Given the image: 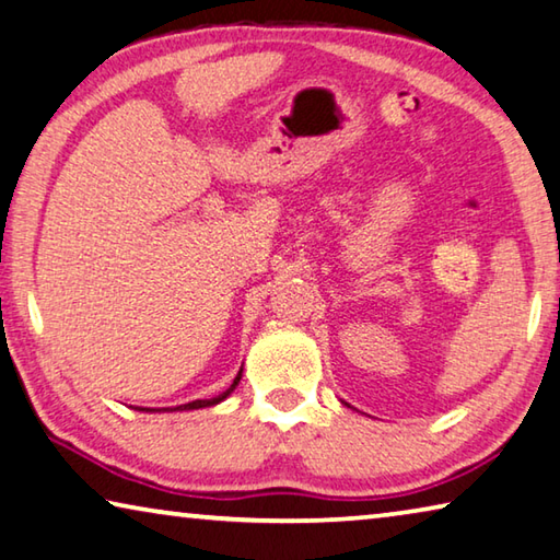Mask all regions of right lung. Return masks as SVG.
<instances>
[{
  "instance_id": "right-lung-1",
  "label": "right lung",
  "mask_w": 560,
  "mask_h": 560,
  "mask_svg": "<svg viewBox=\"0 0 560 560\" xmlns=\"http://www.w3.org/2000/svg\"><path fill=\"white\" fill-rule=\"evenodd\" d=\"M238 381H241V374L233 378V384H231V388L229 390H223L221 396H215V398H206V400H191V404H186V406H179V408H174V410H196V408H206V406H215V404H221V400L231 394V390L238 386ZM144 410V408H142Z\"/></svg>"
}]
</instances>
